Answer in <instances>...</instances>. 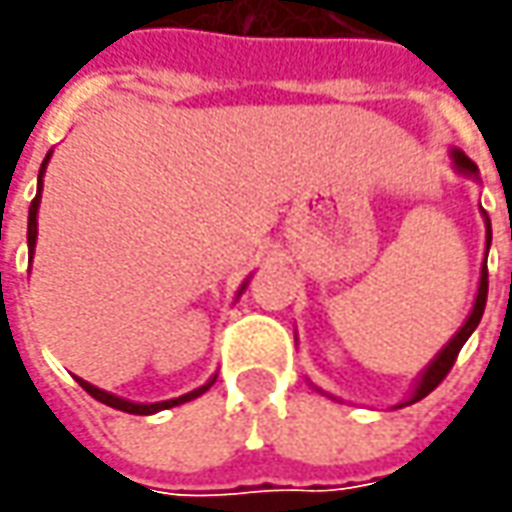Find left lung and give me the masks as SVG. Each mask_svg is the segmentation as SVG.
<instances>
[{"mask_svg":"<svg viewBox=\"0 0 512 512\" xmlns=\"http://www.w3.org/2000/svg\"><path fill=\"white\" fill-rule=\"evenodd\" d=\"M453 159H456V168L462 170V173H470V176H476V165L464 156L462 150H453ZM493 239V233H490V219H487V242ZM484 305H487V262H484L482 267V282H479V296H476V305H473V313L467 316V322L462 325V330L450 339V344L444 347L442 353L436 356V362L430 364L427 370H424L422 382H419V387L413 390V396L407 399V404L419 402V399H424L427 393H433L439 384L444 382V376L453 370V364H456V359H459V350L464 347V342L470 339V333L479 327V322H482V313H484Z\"/></svg>","mask_w":512,"mask_h":512,"instance_id":"8db88e82","label":"left lung"}]
</instances>
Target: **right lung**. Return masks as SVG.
Masks as SVG:
<instances>
[{
  "label": "right lung",
  "instance_id": "right-lung-1",
  "mask_svg": "<svg viewBox=\"0 0 512 512\" xmlns=\"http://www.w3.org/2000/svg\"><path fill=\"white\" fill-rule=\"evenodd\" d=\"M50 153L45 156V162H42V168H39V190H36V199L30 202V210H28V253L33 256V245H36V210H39V199H42V173H45V165H48ZM216 382V379H213ZM213 382H207L205 387H199V390H193V393H187V396H179V399H170V402H156V404H133L128 399H119V396H113L108 390H99V387H93V384L82 382L79 384L88 390L90 396L96 399V402L108 404V407H116V410H125V413H136V416H150V413H156V410H168V407H176V404L182 402H190V399H196V396H202L207 387Z\"/></svg>",
  "mask_w": 512,
  "mask_h": 512
}]
</instances>
